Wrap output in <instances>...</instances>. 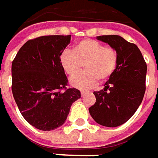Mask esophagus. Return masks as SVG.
Returning <instances> with one entry per match:
<instances>
[{
	"label": "esophagus",
	"instance_id": "esophagus-1",
	"mask_svg": "<svg viewBox=\"0 0 158 158\" xmlns=\"http://www.w3.org/2000/svg\"><path fill=\"white\" fill-rule=\"evenodd\" d=\"M86 93H87V92H85V91H81V96H85Z\"/></svg>",
	"mask_w": 158,
	"mask_h": 158
}]
</instances>
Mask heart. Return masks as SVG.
<instances>
[{"instance_id":"heart-1","label":"heart","mask_w":158,"mask_h":158,"mask_svg":"<svg viewBox=\"0 0 158 158\" xmlns=\"http://www.w3.org/2000/svg\"><path fill=\"white\" fill-rule=\"evenodd\" d=\"M60 63L70 77L79 73L84 65L85 71L72 78L70 84L73 87L86 90L93 87L98 79L105 81L110 78L117 67L118 52L98 40L86 39L77 43L73 51L62 52Z\"/></svg>"}]
</instances>
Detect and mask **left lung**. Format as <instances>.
I'll return each instance as SVG.
<instances>
[{"label": "left lung", "instance_id": "1", "mask_svg": "<svg viewBox=\"0 0 158 158\" xmlns=\"http://www.w3.org/2000/svg\"><path fill=\"white\" fill-rule=\"evenodd\" d=\"M97 40L118 52L114 73L104 90L94 92L95 104L89 112L98 124L117 127L127 122L138 110L145 93L147 65L139 48L119 35H102Z\"/></svg>", "mask_w": 158, "mask_h": 158}]
</instances>
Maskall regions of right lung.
I'll return each instance as SVG.
<instances>
[{"label":"right lung","instance_id":"obj_1","mask_svg":"<svg viewBox=\"0 0 158 158\" xmlns=\"http://www.w3.org/2000/svg\"><path fill=\"white\" fill-rule=\"evenodd\" d=\"M71 35H47L29 40L12 62V93L21 115L31 125L52 131L65 123L72 104L81 97L68 79L60 55Z\"/></svg>","mask_w":158,"mask_h":158}]
</instances>
